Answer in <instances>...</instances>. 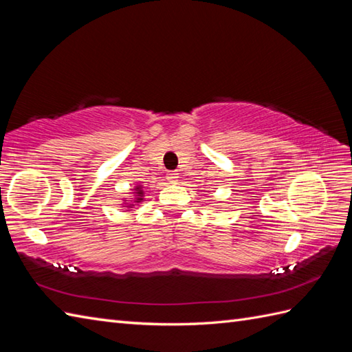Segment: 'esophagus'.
I'll use <instances>...</instances> for the list:
<instances>
[{"label":"esophagus","mask_w":352,"mask_h":352,"mask_svg":"<svg viewBox=\"0 0 352 352\" xmlns=\"http://www.w3.org/2000/svg\"><path fill=\"white\" fill-rule=\"evenodd\" d=\"M168 180H169V183H177V180H178V174H177V172H169V174H168Z\"/></svg>","instance_id":"obj_1"}]
</instances>
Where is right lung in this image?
<instances>
[{
  "label": "right lung",
  "mask_w": 352,
  "mask_h": 352,
  "mask_svg": "<svg viewBox=\"0 0 352 352\" xmlns=\"http://www.w3.org/2000/svg\"><path fill=\"white\" fill-rule=\"evenodd\" d=\"M134 190H136V192H133L134 193V203H140V201L144 199V188H142V186H136ZM133 206L134 204H129L126 207H133Z\"/></svg>",
  "instance_id": "obj_1"
}]
</instances>
